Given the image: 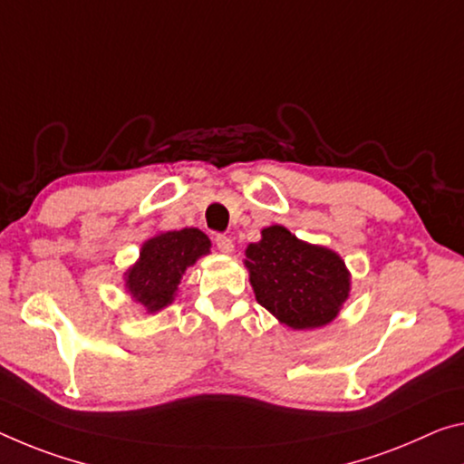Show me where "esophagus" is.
Returning <instances> with one entry per match:
<instances>
[{
    "mask_svg": "<svg viewBox=\"0 0 464 464\" xmlns=\"http://www.w3.org/2000/svg\"><path fill=\"white\" fill-rule=\"evenodd\" d=\"M215 244H217V247H218V252H223V254H233L235 244H233V239H231V237H227V235H217V237H215Z\"/></svg>",
    "mask_w": 464,
    "mask_h": 464,
    "instance_id": "1",
    "label": "esophagus"
}]
</instances>
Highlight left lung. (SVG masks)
<instances>
[{
	"label": "left lung",
	"instance_id": "8db88e82",
	"mask_svg": "<svg viewBox=\"0 0 464 464\" xmlns=\"http://www.w3.org/2000/svg\"><path fill=\"white\" fill-rule=\"evenodd\" d=\"M244 264L256 301L293 330L330 324L351 295V272L341 256L283 225L264 227L260 241L246 247Z\"/></svg>",
	"mask_w": 464,
	"mask_h": 464
}]
</instances>
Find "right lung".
<instances>
[{
  "mask_svg": "<svg viewBox=\"0 0 464 464\" xmlns=\"http://www.w3.org/2000/svg\"><path fill=\"white\" fill-rule=\"evenodd\" d=\"M210 239L196 227L159 231L140 247L138 260L123 272L130 297L146 314L171 305L186 270L210 254Z\"/></svg>",
  "mask_w": 464,
  "mask_h": 464,
  "instance_id": "1",
  "label": "right lung"
}]
</instances>
